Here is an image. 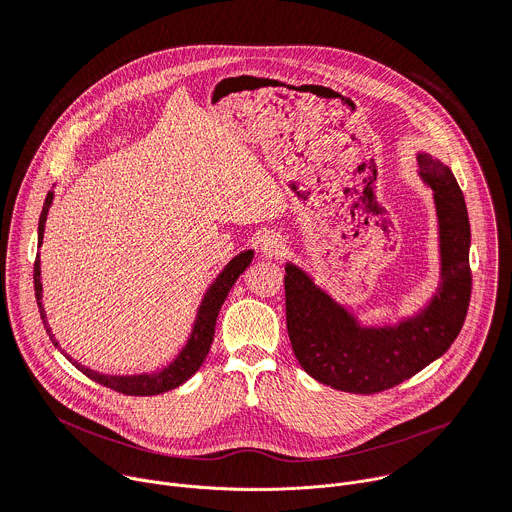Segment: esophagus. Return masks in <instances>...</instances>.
Wrapping results in <instances>:
<instances>
[{
  "mask_svg": "<svg viewBox=\"0 0 512 512\" xmlns=\"http://www.w3.org/2000/svg\"><path fill=\"white\" fill-rule=\"evenodd\" d=\"M259 249H261V255L267 257V259H277L283 255V249H285V243L283 239L277 235V233H265L259 241Z\"/></svg>",
  "mask_w": 512,
  "mask_h": 512,
  "instance_id": "1",
  "label": "esophagus"
}]
</instances>
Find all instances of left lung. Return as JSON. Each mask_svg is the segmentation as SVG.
Instances as JSON below:
<instances>
[{
    "label": "left lung",
    "mask_w": 512,
    "mask_h": 512,
    "mask_svg": "<svg viewBox=\"0 0 512 512\" xmlns=\"http://www.w3.org/2000/svg\"><path fill=\"white\" fill-rule=\"evenodd\" d=\"M421 180L431 188L440 227V285L415 316L395 326H360L356 316L294 263H285L289 342L302 369L346 393L371 395L423 371L458 338L472 291L470 221L452 170L419 152Z\"/></svg>",
    "instance_id": "obj_1"
}]
</instances>
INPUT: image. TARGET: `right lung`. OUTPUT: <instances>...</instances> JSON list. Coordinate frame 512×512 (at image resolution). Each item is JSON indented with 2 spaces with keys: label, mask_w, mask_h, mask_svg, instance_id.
<instances>
[{
  "label": "right lung",
  "mask_w": 512,
  "mask_h": 512,
  "mask_svg": "<svg viewBox=\"0 0 512 512\" xmlns=\"http://www.w3.org/2000/svg\"><path fill=\"white\" fill-rule=\"evenodd\" d=\"M54 192H48L44 206H42V214H40V223H38V247L42 245L44 239V225H46V216H48V208L52 204ZM253 261V251H243L239 253L235 259H231L227 263V267L216 275V279L210 283V287L206 289V294L202 298V304L198 308L190 338L186 342V346L180 350V354L164 367L162 371L156 373H143V375H101L97 371L87 369L85 364L72 360L64 350H60L75 367L87 375L89 379H93L95 383L109 387L117 393L123 395H131V397H150V395H160L166 391H172L176 387H180L182 383H186L200 367L202 362L210 350L212 338H214V326H216V318L218 312H221V306L225 304L231 287L235 285V281L239 279V275L249 267V263ZM34 291H36V302H38V310H40V318L42 324L46 328V334L50 336L52 344L58 348V340L54 338L48 320H46V312L42 306V281H40V255H36V263H34Z\"/></svg>",
  "instance_id": "1"
}]
</instances>
